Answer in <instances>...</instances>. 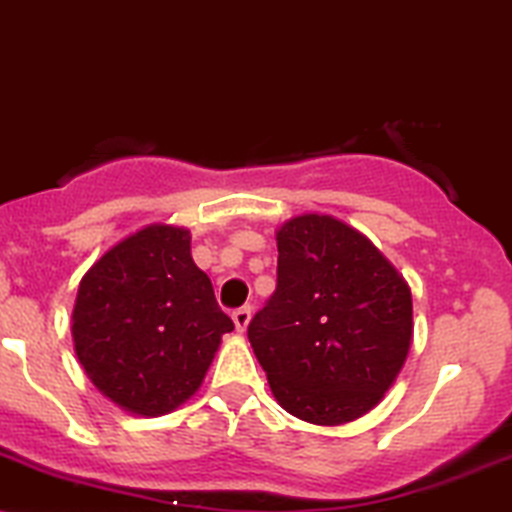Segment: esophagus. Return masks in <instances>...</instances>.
<instances>
[{"mask_svg": "<svg viewBox=\"0 0 512 512\" xmlns=\"http://www.w3.org/2000/svg\"><path fill=\"white\" fill-rule=\"evenodd\" d=\"M251 314H254V309H251L249 304H244V306H239V309H234L232 318H234V326H237L239 333H244L246 326H249Z\"/></svg>", "mask_w": 512, "mask_h": 512, "instance_id": "1", "label": "esophagus"}]
</instances>
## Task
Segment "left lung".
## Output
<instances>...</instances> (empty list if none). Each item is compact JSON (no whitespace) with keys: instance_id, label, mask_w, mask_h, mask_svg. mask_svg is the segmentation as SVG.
Listing matches in <instances>:
<instances>
[{"instance_id":"8db88e82","label":"left lung","mask_w":512,"mask_h":512,"mask_svg":"<svg viewBox=\"0 0 512 512\" xmlns=\"http://www.w3.org/2000/svg\"><path fill=\"white\" fill-rule=\"evenodd\" d=\"M246 333L282 410L345 424L398 378L412 294L364 234L330 215H299L280 227L278 285Z\"/></svg>"}]
</instances>
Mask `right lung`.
<instances>
[{"label":"right lung","instance_id":"1","mask_svg":"<svg viewBox=\"0 0 512 512\" xmlns=\"http://www.w3.org/2000/svg\"><path fill=\"white\" fill-rule=\"evenodd\" d=\"M78 362L126 412L158 417L196 393L234 330L184 227L148 225L83 275L71 316Z\"/></svg>","mask_w":512,"mask_h":512}]
</instances>
